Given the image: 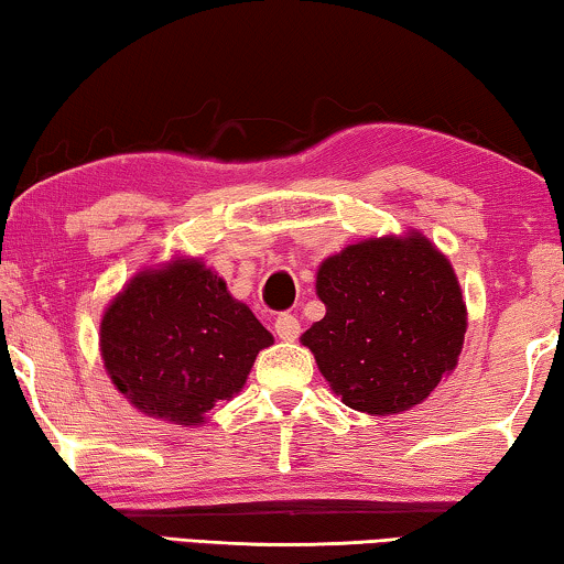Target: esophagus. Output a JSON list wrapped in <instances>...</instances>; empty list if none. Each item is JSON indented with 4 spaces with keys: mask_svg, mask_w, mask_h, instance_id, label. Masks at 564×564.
Segmentation results:
<instances>
[{
    "mask_svg": "<svg viewBox=\"0 0 564 564\" xmlns=\"http://www.w3.org/2000/svg\"><path fill=\"white\" fill-rule=\"evenodd\" d=\"M274 334L282 338V341H295L300 336V321L292 313H280L274 321Z\"/></svg>",
    "mask_w": 564,
    "mask_h": 564,
    "instance_id": "obj_1",
    "label": "esophagus"
}]
</instances>
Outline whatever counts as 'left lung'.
I'll use <instances>...</instances> for the list:
<instances>
[{"label":"left lung","instance_id":"1","mask_svg":"<svg viewBox=\"0 0 564 564\" xmlns=\"http://www.w3.org/2000/svg\"><path fill=\"white\" fill-rule=\"evenodd\" d=\"M315 288L326 315L303 344L354 411H408L457 365L465 300L452 264L423 236L354 243L323 261Z\"/></svg>","mask_w":564,"mask_h":564}]
</instances>
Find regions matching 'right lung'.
Here are the masks:
<instances>
[{
	"instance_id": "1",
	"label": "right lung",
	"mask_w": 564,
	"mask_h": 564,
	"mask_svg": "<svg viewBox=\"0 0 564 564\" xmlns=\"http://www.w3.org/2000/svg\"><path fill=\"white\" fill-rule=\"evenodd\" d=\"M269 344L272 334L199 261L138 274L99 328L115 388L138 411L182 426L234 398Z\"/></svg>"
}]
</instances>
